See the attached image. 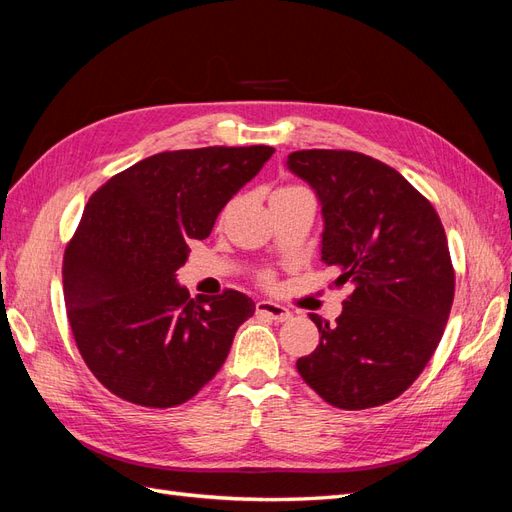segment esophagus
<instances>
[{"label":"esophagus","mask_w":512,"mask_h":512,"mask_svg":"<svg viewBox=\"0 0 512 512\" xmlns=\"http://www.w3.org/2000/svg\"><path fill=\"white\" fill-rule=\"evenodd\" d=\"M256 314L267 316V318H271L275 322H286L292 316L284 305L273 303V301H258L256 303Z\"/></svg>","instance_id":"34e87169"}]
</instances>
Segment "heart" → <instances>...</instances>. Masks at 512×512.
Here are the masks:
<instances>
[{
	"label": "heart",
	"mask_w": 512,
	"mask_h": 512,
	"mask_svg": "<svg viewBox=\"0 0 512 512\" xmlns=\"http://www.w3.org/2000/svg\"><path fill=\"white\" fill-rule=\"evenodd\" d=\"M297 190H301V188H294V185H284V188L275 190V194H282V192H297Z\"/></svg>",
	"instance_id": "heart-1"
}]
</instances>
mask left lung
<instances>
[{
  "instance_id": "obj_1",
  "label": "left lung",
  "mask_w": 512,
  "mask_h": 512,
  "mask_svg": "<svg viewBox=\"0 0 512 512\" xmlns=\"http://www.w3.org/2000/svg\"><path fill=\"white\" fill-rule=\"evenodd\" d=\"M322 205V260L354 286L331 324L309 314L320 344L301 378L342 410L393 401L436 352L455 297V269L436 209L395 168L344 149L286 160Z\"/></svg>"
}]
</instances>
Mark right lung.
I'll return each instance as SVG.
<instances>
[{
	"mask_svg": "<svg viewBox=\"0 0 512 512\" xmlns=\"http://www.w3.org/2000/svg\"><path fill=\"white\" fill-rule=\"evenodd\" d=\"M273 151H164L91 194L61 275L76 348L113 395L145 408H175L224 365L256 305L230 288L190 299L177 271L188 260V243L211 235L224 205Z\"/></svg>",
	"mask_w": 512,
	"mask_h": 512,
	"instance_id": "right-lung-1",
	"label": "right lung"
}]
</instances>
